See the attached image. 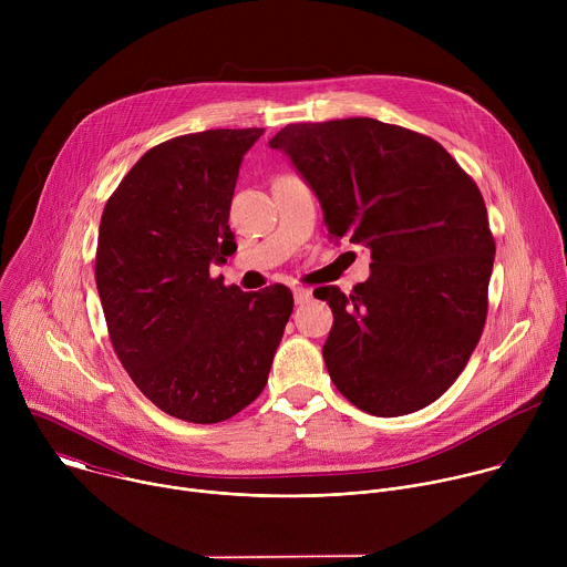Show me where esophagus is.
Wrapping results in <instances>:
<instances>
[{
    "mask_svg": "<svg viewBox=\"0 0 567 567\" xmlns=\"http://www.w3.org/2000/svg\"><path fill=\"white\" fill-rule=\"evenodd\" d=\"M309 298H311V289H307V287H293V300H296V305H305V302H309Z\"/></svg>",
    "mask_w": 567,
    "mask_h": 567,
    "instance_id": "34e87169",
    "label": "esophagus"
}]
</instances>
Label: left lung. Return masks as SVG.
Here are the masks:
<instances>
[{"label": "left lung", "instance_id": "left-lung-1", "mask_svg": "<svg viewBox=\"0 0 567 567\" xmlns=\"http://www.w3.org/2000/svg\"><path fill=\"white\" fill-rule=\"evenodd\" d=\"M269 145L311 186L328 230L372 256L352 293L313 289L334 313L322 346L334 385L377 417L429 406L487 320L496 241L480 188L435 138L374 118L291 123Z\"/></svg>", "mask_w": 567, "mask_h": 567}]
</instances>
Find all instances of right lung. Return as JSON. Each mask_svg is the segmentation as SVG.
Instances as JSON below:
<instances>
[{"instance_id":"right-lung-1","label":"right lung","mask_w":567,"mask_h":567,"mask_svg":"<svg viewBox=\"0 0 567 567\" xmlns=\"http://www.w3.org/2000/svg\"><path fill=\"white\" fill-rule=\"evenodd\" d=\"M262 127L206 130L150 147L105 204L96 287L114 352L164 413L217 424L265 390L293 296L226 287L230 199Z\"/></svg>"}]
</instances>
